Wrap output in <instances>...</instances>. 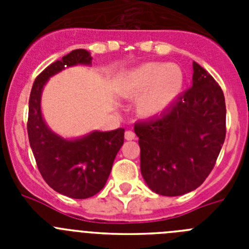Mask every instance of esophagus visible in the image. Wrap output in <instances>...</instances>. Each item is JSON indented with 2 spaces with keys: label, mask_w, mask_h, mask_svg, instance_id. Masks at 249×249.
I'll use <instances>...</instances> for the list:
<instances>
[{
  "label": "esophagus",
  "mask_w": 249,
  "mask_h": 249,
  "mask_svg": "<svg viewBox=\"0 0 249 249\" xmlns=\"http://www.w3.org/2000/svg\"><path fill=\"white\" fill-rule=\"evenodd\" d=\"M124 138H126L127 141H132V140H135V138H136L135 132H133V131H131V129H128V131H126V133H124Z\"/></svg>",
  "instance_id": "1"
}]
</instances>
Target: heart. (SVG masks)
<instances>
[{
  "instance_id": "1",
  "label": "heart",
  "mask_w": 249,
  "mask_h": 249,
  "mask_svg": "<svg viewBox=\"0 0 249 249\" xmlns=\"http://www.w3.org/2000/svg\"><path fill=\"white\" fill-rule=\"evenodd\" d=\"M183 72L177 65L149 62L127 76L124 92L137 97V109L143 116H156L168 108L183 87Z\"/></svg>"
}]
</instances>
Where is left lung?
<instances>
[{"instance_id": "1", "label": "left lung", "mask_w": 249, "mask_h": 249, "mask_svg": "<svg viewBox=\"0 0 249 249\" xmlns=\"http://www.w3.org/2000/svg\"><path fill=\"white\" fill-rule=\"evenodd\" d=\"M141 173L160 196H181L204 182L226 138V102L222 89L193 62L192 87L160 116L137 122Z\"/></svg>"}]
</instances>
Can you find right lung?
<instances>
[{"label": "right lung", "instance_id": "add662e5", "mask_svg": "<svg viewBox=\"0 0 249 249\" xmlns=\"http://www.w3.org/2000/svg\"><path fill=\"white\" fill-rule=\"evenodd\" d=\"M89 51L73 50L45 68L35 80L28 101L27 133L37 167L46 183L71 198H89L105 187L112 164L123 144L124 129L91 132L65 140L51 131L41 113V94L50 77L66 67L91 65Z\"/></svg>", "mask_w": 249, "mask_h": 249}]
</instances>
